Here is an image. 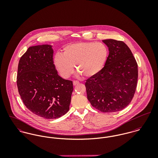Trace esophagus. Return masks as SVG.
<instances>
[{"label": "esophagus", "instance_id": "esophagus-1", "mask_svg": "<svg viewBox=\"0 0 158 158\" xmlns=\"http://www.w3.org/2000/svg\"><path fill=\"white\" fill-rule=\"evenodd\" d=\"M78 83H79V81H73V85L74 86L78 85Z\"/></svg>", "mask_w": 158, "mask_h": 158}]
</instances>
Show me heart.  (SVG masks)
<instances>
[{"label": "heart", "instance_id": "1", "mask_svg": "<svg viewBox=\"0 0 158 158\" xmlns=\"http://www.w3.org/2000/svg\"><path fill=\"white\" fill-rule=\"evenodd\" d=\"M108 56V50L102 43L78 42L66 45L63 55L56 53L53 62L63 78H68L75 69L83 78L96 75L103 68Z\"/></svg>", "mask_w": 158, "mask_h": 158}]
</instances>
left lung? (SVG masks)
I'll list each match as a JSON object with an SVG mask.
<instances>
[{"label": "left lung", "mask_w": 158, "mask_h": 158, "mask_svg": "<svg viewBox=\"0 0 158 158\" xmlns=\"http://www.w3.org/2000/svg\"><path fill=\"white\" fill-rule=\"evenodd\" d=\"M109 56L105 66L86 80L87 97L91 105L103 113L122 110L131 102L138 78L137 64L124 42L105 40Z\"/></svg>", "instance_id": "8db88e82"}]
</instances>
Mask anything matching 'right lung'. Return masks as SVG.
Masks as SVG:
<instances>
[{
	"label": "right lung",
	"instance_id": "1",
	"mask_svg": "<svg viewBox=\"0 0 158 158\" xmlns=\"http://www.w3.org/2000/svg\"><path fill=\"white\" fill-rule=\"evenodd\" d=\"M52 45L30 47L21 57L17 86L23 104L47 119L61 117L69 110L73 82L60 77L53 60Z\"/></svg>",
	"mask_w": 158,
	"mask_h": 158
}]
</instances>
